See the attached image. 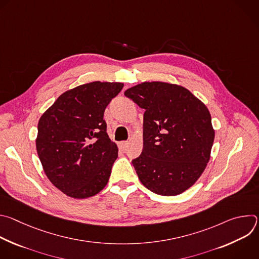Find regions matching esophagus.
<instances>
[{
	"label": "esophagus",
	"mask_w": 259,
	"mask_h": 259,
	"mask_svg": "<svg viewBox=\"0 0 259 259\" xmlns=\"http://www.w3.org/2000/svg\"><path fill=\"white\" fill-rule=\"evenodd\" d=\"M128 144H129V142L128 141H121L120 143H119V147L120 149L122 150V151H125L127 147H128Z\"/></svg>",
	"instance_id": "obj_1"
}]
</instances>
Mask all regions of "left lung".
<instances>
[{
	"label": "left lung",
	"mask_w": 259,
	"mask_h": 259,
	"mask_svg": "<svg viewBox=\"0 0 259 259\" xmlns=\"http://www.w3.org/2000/svg\"><path fill=\"white\" fill-rule=\"evenodd\" d=\"M125 96L143 108V150L132 164L143 186L161 196H176L198 180L214 141L206 105L181 86L145 82Z\"/></svg>",
	"instance_id": "left-lung-1"
}]
</instances>
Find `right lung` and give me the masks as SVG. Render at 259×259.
Returning <instances> with one entry per match:
<instances>
[{
  "instance_id": "add662e5",
  "label": "right lung",
  "mask_w": 259,
  "mask_h": 259,
  "mask_svg": "<svg viewBox=\"0 0 259 259\" xmlns=\"http://www.w3.org/2000/svg\"><path fill=\"white\" fill-rule=\"evenodd\" d=\"M123 87L98 81L78 86L41 117L36 152L47 177L63 194L85 199L106 186L118 146L108 138L103 115Z\"/></svg>"
}]
</instances>
